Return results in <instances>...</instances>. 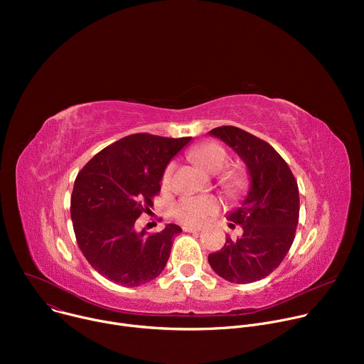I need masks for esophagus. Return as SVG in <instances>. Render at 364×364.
<instances>
[{"label":"esophagus","mask_w":364,"mask_h":364,"mask_svg":"<svg viewBox=\"0 0 364 364\" xmlns=\"http://www.w3.org/2000/svg\"><path fill=\"white\" fill-rule=\"evenodd\" d=\"M184 232H190V233H198L201 229L200 228H190V226H184L183 228Z\"/></svg>","instance_id":"1"}]
</instances>
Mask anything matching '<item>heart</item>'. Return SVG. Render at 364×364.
Instances as JSON below:
<instances>
[{
    "mask_svg": "<svg viewBox=\"0 0 364 364\" xmlns=\"http://www.w3.org/2000/svg\"><path fill=\"white\" fill-rule=\"evenodd\" d=\"M191 159L210 173H220L218 177L219 186L230 196H237L245 188V177L236 170H224L229 163V154L219 142H203L191 151ZM174 163H168L161 176L163 188L168 190L173 183ZM220 210V201L213 196H184L177 200L171 212L173 216L187 225L200 226L207 219L218 215Z\"/></svg>",
    "mask_w": 364,
    "mask_h": 364,
    "instance_id": "1",
    "label": "heart"
}]
</instances>
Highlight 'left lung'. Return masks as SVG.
Listing matches in <instances>:
<instances>
[{
    "label": "left lung",
    "mask_w": 364,
    "mask_h": 364,
    "mask_svg": "<svg viewBox=\"0 0 364 364\" xmlns=\"http://www.w3.org/2000/svg\"><path fill=\"white\" fill-rule=\"evenodd\" d=\"M210 134L239 154L252 186L242 205L228 216L243 235L237 239L228 236L225 246L209 255V264L229 282L261 281L281 265L295 239L299 218L296 180L267 141L236 127H219Z\"/></svg>",
    "instance_id": "8db88e82"
}]
</instances>
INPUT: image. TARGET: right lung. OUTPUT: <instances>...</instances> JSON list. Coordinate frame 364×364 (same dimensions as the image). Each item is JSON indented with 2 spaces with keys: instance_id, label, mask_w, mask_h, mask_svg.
<instances>
[{
  "instance_id": "right-lung-1",
  "label": "right lung",
  "mask_w": 364,
  "mask_h": 364,
  "mask_svg": "<svg viewBox=\"0 0 364 364\" xmlns=\"http://www.w3.org/2000/svg\"><path fill=\"white\" fill-rule=\"evenodd\" d=\"M190 139L132 134L103 148L79 171L70 197L73 230L102 277L138 287L163 272L181 228L170 223L148 235L136 233L134 225L149 212L164 168Z\"/></svg>"
}]
</instances>
